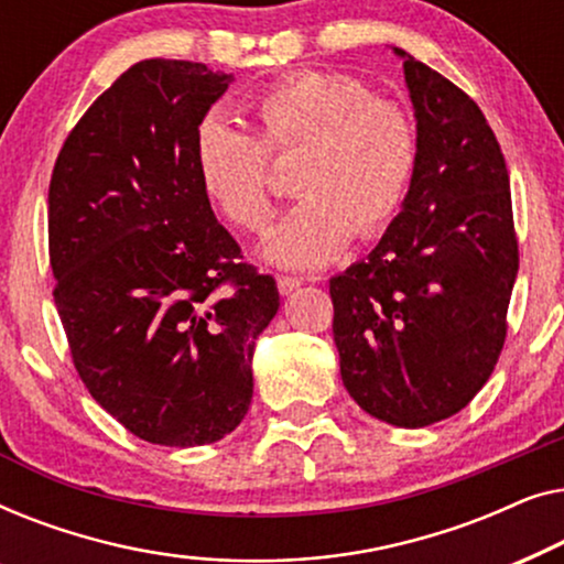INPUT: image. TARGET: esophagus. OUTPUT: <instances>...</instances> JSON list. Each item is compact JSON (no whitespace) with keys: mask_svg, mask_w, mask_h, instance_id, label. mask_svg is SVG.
<instances>
[{"mask_svg":"<svg viewBox=\"0 0 564 564\" xmlns=\"http://www.w3.org/2000/svg\"><path fill=\"white\" fill-rule=\"evenodd\" d=\"M300 284H303V280H300V276H290V274L276 276V288H280L282 295H292V292H295Z\"/></svg>","mask_w":564,"mask_h":564,"instance_id":"34e87169","label":"esophagus"}]
</instances>
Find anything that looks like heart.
<instances>
[{
    "instance_id": "b5f03b06",
    "label": "heart",
    "mask_w": 564,
    "mask_h": 564,
    "mask_svg": "<svg viewBox=\"0 0 564 564\" xmlns=\"http://www.w3.org/2000/svg\"><path fill=\"white\" fill-rule=\"evenodd\" d=\"M253 133L207 115L195 135L203 192L236 228L259 234L274 213L272 159H290L300 192L269 234L272 264H328L351 236L375 238L398 218L421 164L413 115L344 72L303 68L267 84L249 102Z\"/></svg>"
}]
</instances>
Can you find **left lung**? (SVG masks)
<instances>
[{"instance_id":"left-lung-1","label":"left lung","mask_w":564,"mask_h":564,"mask_svg":"<svg viewBox=\"0 0 564 564\" xmlns=\"http://www.w3.org/2000/svg\"><path fill=\"white\" fill-rule=\"evenodd\" d=\"M403 56L421 164L403 213L365 261L330 280L349 395L421 429L473 400L498 365L519 272L503 151L475 99Z\"/></svg>"}]
</instances>
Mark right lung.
Returning <instances> with one entry per match:
<instances>
[{
  "mask_svg": "<svg viewBox=\"0 0 564 564\" xmlns=\"http://www.w3.org/2000/svg\"><path fill=\"white\" fill-rule=\"evenodd\" d=\"M230 76L138 61L61 145L48 187L53 300L89 395L161 446L213 444L253 395V338L280 311L272 274L215 220L195 135Z\"/></svg>",
  "mask_w": 564,
  "mask_h": 564,
  "instance_id": "right-lung-1",
  "label": "right lung"
}]
</instances>
